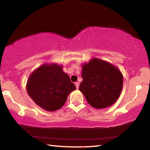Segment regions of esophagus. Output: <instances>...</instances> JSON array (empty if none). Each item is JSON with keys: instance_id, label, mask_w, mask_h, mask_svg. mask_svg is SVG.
<instances>
[{"instance_id": "1", "label": "esophagus", "mask_w": 150, "mask_h": 150, "mask_svg": "<svg viewBox=\"0 0 150 150\" xmlns=\"http://www.w3.org/2000/svg\"><path fill=\"white\" fill-rule=\"evenodd\" d=\"M75 87H76V88H78L79 87V83L76 82V83H75Z\"/></svg>"}]
</instances>
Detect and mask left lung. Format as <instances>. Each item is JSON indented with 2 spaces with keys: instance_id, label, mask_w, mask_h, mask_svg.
<instances>
[{
  "instance_id": "1",
  "label": "left lung",
  "mask_w": 150,
  "mask_h": 150,
  "mask_svg": "<svg viewBox=\"0 0 150 150\" xmlns=\"http://www.w3.org/2000/svg\"><path fill=\"white\" fill-rule=\"evenodd\" d=\"M79 91L88 104L96 109L109 107L120 96L123 75L116 66L94 57L82 65Z\"/></svg>"
}]
</instances>
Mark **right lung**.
<instances>
[{"label": "right lung", "mask_w": 150, "mask_h": 150, "mask_svg": "<svg viewBox=\"0 0 150 150\" xmlns=\"http://www.w3.org/2000/svg\"><path fill=\"white\" fill-rule=\"evenodd\" d=\"M76 89L70 77L57 63H45L28 77L26 90L30 97L40 107L52 112L64 105L69 94Z\"/></svg>", "instance_id": "1"}]
</instances>
